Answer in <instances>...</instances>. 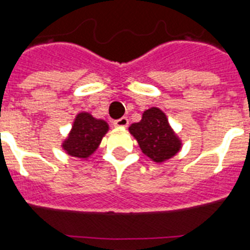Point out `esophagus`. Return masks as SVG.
<instances>
[{"label":"esophagus","instance_id":"esophagus-1","mask_svg":"<svg viewBox=\"0 0 250 250\" xmlns=\"http://www.w3.org/2000/svg\"><path fill=\"white\" fill-rule=\"evenodd\" d=\"M112 124H114V126L125 127V126H127V125H129V119L124 116V118L118 119V120H114V123H112Z\"/></svg>","mask_w":250,"mask_h":250}]
</instances>
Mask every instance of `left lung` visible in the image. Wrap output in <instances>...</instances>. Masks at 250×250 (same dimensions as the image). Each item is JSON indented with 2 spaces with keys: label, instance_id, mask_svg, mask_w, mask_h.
Instances as JSON below:
<instances>
[{
  "label": "left lung",
  "instance_id": "8db88e82",
  "mask_svg": "<svg viewBox=\"0 0 250 250\" xmlns=\"http://www.w3.org/2000/svg\"><path fill=\"white\" fill-rule=\"evenodd\" d=\"M129 130L145 155L156 163L170 159L180 149V141L169 126L167 116L156 107L146 110L143 119L132 124Z\"/></svg>",
  "mask_w": 250,
  "mask_h": 250
}]
</instances>
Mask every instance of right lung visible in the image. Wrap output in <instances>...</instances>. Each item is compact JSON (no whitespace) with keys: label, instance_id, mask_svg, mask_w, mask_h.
Here are the masks:
<instances>
[{"label":"right lung","instance_id":"right-lung-1","mask_svg":"<svg viewBox=\"0 0 250 250\" xmlns=\"http://www.w3.org/2000/svg\"><path fill=\"white\" fill-rule=\"evenodd\" d=\"M109 126L103 120H96L90 114H79L75 119L70 136L63 143L67 154L76 158H87L98 149Z\"/></svg>","mask_w":250,"mask_h":250}]
</instances>
